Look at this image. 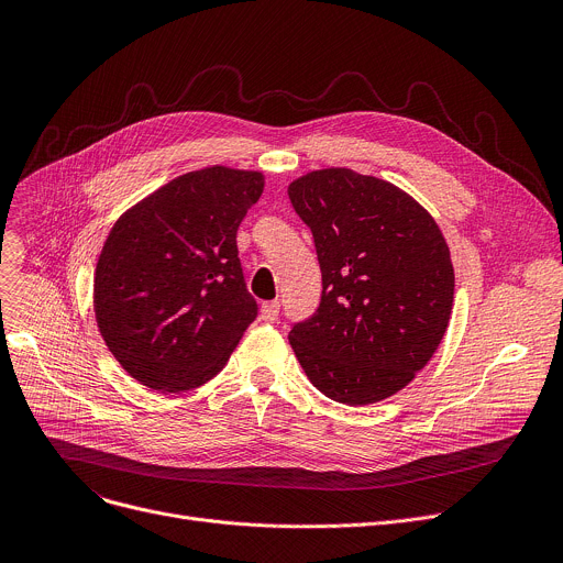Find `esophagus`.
Instances as JSON below:
<instances>
[{
	"instance_id": "34e87169",
	"label": "esophagus",
	"mask_w": 563,
	"mask_h": 563,
	"mask_svg": "<svg viewBox=\"0 0 563 563\" xmlns=\"http://www.w3.org/2000/svg\"><path fill=\"white\" fill-rule=\"evenodd\" d=\"M278 313H280V302H278V300L263 302V307H261V316H263L265 320H276V318H278Z\"/></svg>"
}]
</instances>
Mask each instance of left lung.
Returning a JSON list of instances; mask_svg holds the SVG:
<instances>
[{
	"instance_id": "obj_1",
	"label": "left lung",
	"mask_w": 563,
	"mask_h": 563,
	"mask_svg": "<svg viewBox=\"0 0 563 563\" xmlns=\"http://www.w3.org/2000/svg\"><path fill=\"white\" fill-rule=\"evenodd\" d=\"M287 194L323 272L320 307L294 325L289 345L325 396L378 404L415 380L448 330L450 247L423 205L376 176L316 169Z\"/></svg>"
}]
</instances>
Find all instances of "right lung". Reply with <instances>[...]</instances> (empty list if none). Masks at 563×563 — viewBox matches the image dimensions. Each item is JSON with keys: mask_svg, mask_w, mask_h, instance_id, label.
<instances>
[{"mask_svg": "<svg viewBox=\"0 0 563 563\" xmlns=\"http://www.w3.org/2000/svg\"><path fill=\"white\" fill-rule=\"evenodd\" d=\"M265 189L261 172L183 174L111 227L93 278L98 330L129 376L180 394L213 378L256 318L235 233Z\"/></svg>", "mask_w": 563, "mask_h": 563, "instance_id": "right-lung-1", "label": "right lung"}]
</instances>
